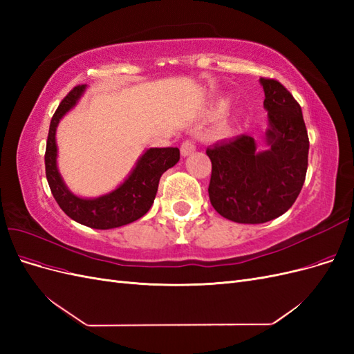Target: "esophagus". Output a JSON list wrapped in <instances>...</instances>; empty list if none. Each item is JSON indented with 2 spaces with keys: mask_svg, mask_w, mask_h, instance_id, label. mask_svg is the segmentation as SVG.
<instances>
[{
  "mask_svg": "<svg viewBox=\"0 0 354 354\" xmlns=\"http://www.w3.org/2000/svg\"><path fill=\"white\" fill-rule=\"evenodd\" d=\"M180 151L183 156H189L190 153H194L196 151V143L194 140H185L183 143H181Z\"/></svg>",
  "mask_w": 354,
  "mask_h": 354,
  "instance_id": "obj_1",
  "label": "esophagus"
}]
</instances>
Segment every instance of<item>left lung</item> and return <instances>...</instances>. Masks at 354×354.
<instances>
[{"label": "left lung", "mask_w": 354, "mask_h": 354, "mask_svg": "<svg viewBox=\"0 0 354 354\" xmlns=\"http://www.w3.org/2000/svg\"><path fill=\"white\" fill-rule=\"evenodd\" d=\"M269 116V149L257 152L251 136H238L207 149L212 171L209 201L224 218L260 224L282 216L303 189L308 136L301 106L283 85L260 78Z\"/></svg>", "instance_id": "obj_1"}]
</instances>
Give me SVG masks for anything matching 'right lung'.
<instances>
[{
  "instance_id": "right-lung-1",
  "label": "right lung",
  "mask_w": 354,
  "mask_h": 354,
  "mask_svg": "<svg viewBox=\"0 0 354 354\" xmlns=\"http://www.w3.org/2000/svg\"><path fill=\"white\" fill-rule=\"evenodd\" d=\"M85 90L77 85L59 104L50 122L46 147V176L51 194L68 217L93 229H113L125 226L143 217L155 201L159 178L165 171L174 167L180 159L177 147H152L137 160L136 168L124 183L108 195L94 199L75 196L63 183L59 174L56 158V128L62 116L69 112Z\"/></svg>"
}]
</instances>
